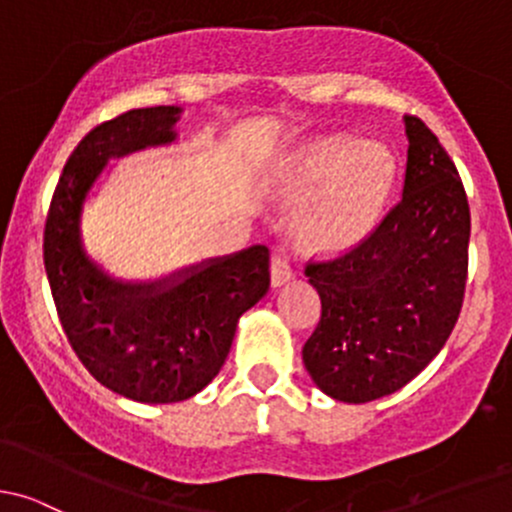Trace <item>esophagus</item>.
Instances as JSON below:
<instances>
[{
	"mask_svg": "<svg viewBox=\"0 0 512 512\" xmlns=\"http://www.w3.org/2000/svg\"><path fill=\"white\" fill-rule=\"evenodd\" d=\"M291 281H293V268H291V263H288V258L281 254H273L271 256V286L281 288Z\"/></svg>",
	"mask_w": 512,
	"mask_h": 512,
	"instance_id": "obj_1",
	"label": "esophagus"
}]
</instances>
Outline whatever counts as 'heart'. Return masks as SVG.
Instances as JSON below:
<instances>
[{
  "mask_svg": "<svg viewBox=\"0 0 512 512\" xmlns=\"http://www.w3.org/2000/svg\"><path fill=\"white\" fill-rule=\"evenodd\" d=\"M384 142L323 135L283 157L268 177L278 202H300L293 236L310 254H342L377 226L394 184Z\"/></svg>",
  "mask_w": 512,
  "mask_h": 512,
  "instance_id": "b5f03b06",
  "label": "heart"
}]
</instances>
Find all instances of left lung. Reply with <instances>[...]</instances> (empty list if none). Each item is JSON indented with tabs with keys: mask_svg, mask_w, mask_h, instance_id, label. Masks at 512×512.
I'll return each instance as SVG.
<instances>
[{
	"mask_svg": "<svg viewBox=\"0 0 512 512\" xmlns=\"http://www.w3.org/2000/svg\"><path fill=\"white\" fill-rule=\"evenodd\" d=\"M404 130L402 199L360 246L305 266L323 313L303 362L337 402H374L412 382L463 305L471 212L461 177L419 118L404 115Z\"/></svg>",
	"mask_w": 512,
	"mask_h": 512,
	"instance_id": "obj_1",
	"label": "left lung"
}]
</instances>
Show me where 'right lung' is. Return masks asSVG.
Instances as JSON below:
<instances>
[{
    "label": "right lung",
    "instance_id": "1",
    "mask_svg": "<svg viewBox=\"0 0 512 512\" xmlns=\"http://www.w3.org/2000/svg\"><path fill=\"white\" fill-rule=\"evenodd\" d=\"M179 113L155 105L93 128L63 167L44 231L46 276L73 352L103 387L145 404L202 392L224 365L239 318L271 283L266 246L145 283L108 276L83 249V204L108 162L172 145Z\"/></svg>",
    "mask_w": 512,
    "mask_h": 512
}]
</instances>
